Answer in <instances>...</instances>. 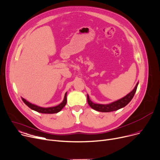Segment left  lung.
<instances>
[{
    "mask_svg": "<svg viewBox=\"0 0 160 160\" xmlns=\"http://www.w3.org/2000/svg\"><path fill=\"white\" fill-rule=\"evenodd\" d=\"M138 83L139 82L136 84V85L135 88L133 89V90L131 92H130L126 96L120 99L119 100H118L115 102H113L110 103V104H108V105H101V104H96V103H93L90 100L89 96L88 95H87V101H88V105L93 109H94L99 112H109L116 111L117 110H119L121 108L125 107L127 104H128L129 102L132 100L136 92Z\"/></svg>",
    "mask_w": 160,
    "mask_h": 160,
    "instance_id": "left-lung-1",
    "label": "left lung"
}]
</instances>
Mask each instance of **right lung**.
<instances>
[{
  "instance_id": "obj_1",
  "label": "right lung",
  "mask_w": 160,
  "mask_h": 160,
  "mask_svg": "<svg viewBox=\"0 0 160 160\" xmlns=\"http://www.w3.org/2000/svg\"><path fill=\"white\" fill-rule=\"evenodd\" d=\"M22 99L23 101V102L25 103V104L28 107H30L31 109L37 111L38 112H40V113H42V114H54V113H58V112H60L63 107L67 104V93H65L64 95V98L63 101L59 104V105L56 106V107H48V108H43V107H40L37 105H35L33 104H32L30 102L27 101L26 99H24V98H22Z\"/></svg>"
}]
</instances>
